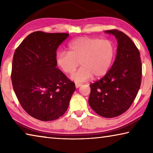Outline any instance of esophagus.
I'll list each match as a JSON object with an SVG mask.
<instances>
[{
  "mask_svg": "<svg viewBox=\"0 0 153 153\" xmlns=\"http://www.w3.org/2000/svg\"><path fill=\"white\" fill-rule=\"evenodd\" d=\"M81 86H82V84H79V83H76V87L77 88H78Z\"/></svg>",
  "mask_w": 153,
  "mask_h": 153,
  "instance_id": "obj_1",
  "label": "esophagus"
}]
</instances>
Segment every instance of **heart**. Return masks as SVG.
<instances>
[{"label":"heart","instance_id":"obj_1","mask_svg":"<svg viewBox=\"0 0 153 153\" xmlns=\"http://www.w3.org/2000/svg\"><path fill=\"white\" fill-rule=\"evenodd\" d=\"M115 56V47L111 40L98 38L80 37L69 45V52L60 51L56 55L57 65L65 74H71L76 82L104 76L109 70Z\"/></svg>","mask_w":153,"mask_h":153}]
</instances>
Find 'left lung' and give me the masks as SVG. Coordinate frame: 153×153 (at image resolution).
<instances>
[{
    "mask_svg": "<svg viewBox=\"0 0 153 153\" xmlns=\"http://www.w3.org/2000/svg\"><path fill=\"white\" fill-rule=\"evenodd\" d=\"M117 38V55L104 77L90 84L88 103L98 115L106 118L120 116L130 107L142 79L140 54L126 33L117 30L105 31Z\"/></svg>",
    "mask_w": 153,
    "mask_h": 153,
    "instance_id": "8db88e82",
    "label": "left lung"
}]
</instances>
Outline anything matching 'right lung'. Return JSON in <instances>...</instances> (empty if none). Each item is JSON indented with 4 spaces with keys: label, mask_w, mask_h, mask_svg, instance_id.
Returning <instances> with one entry per match:
<instances>
[{
    "label": "right lung",
    "mask_w": 153,
    "mask_h": 153,
    "mask_svg": "<svg viewBox=\"0 0 153 153\" xmlns=\"http://www.w3.org/2000/svg\"><path fill=\"white\" fill-rule=\"evenodd\" d=\"M68 36L34 32L15 51L11 76L14 92L22 108L40 121L61 117L76 90L75 83L56 67V50Z\"/></svg>",
    "instance_id": "right-lung-1"
}]
</instances>
